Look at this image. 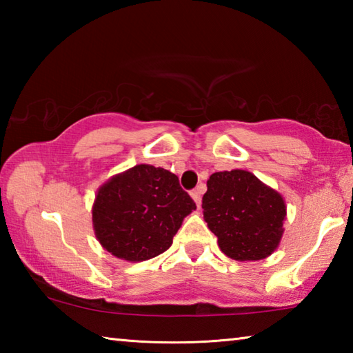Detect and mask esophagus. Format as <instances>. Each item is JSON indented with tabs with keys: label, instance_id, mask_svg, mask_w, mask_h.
Instances as JSON below:
<instances>
[{
	"label": "esophagus",
	"instance_id": "34e87169",
	"mask_svg": "<svg viewBox=\"0 0 353 353\" xmlns=\"http://www.w3.org/2000/svg\"><path fill=\"white\" fill-rule=\"evenodd\" d=\"M191 198H193L194 199V202H196V205H201V190L198 188V190H193V191H191Z\"/></svg>",
	"mask_w": 353,
	"mask_h": 353
}]
</instances>
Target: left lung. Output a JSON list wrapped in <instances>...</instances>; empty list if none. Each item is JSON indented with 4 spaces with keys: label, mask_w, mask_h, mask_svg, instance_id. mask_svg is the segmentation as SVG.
<instances>
[{
    "label": "left lung",
    "mask_w": 353,
    "mask_h": 353,
    "mask_svg": "<svg viewBox=\"0 0 353 353\" xmlns=\"http://www.w3.org/2000/svg\"><path fill=\"white\" fill-rule=\"evenodd\" d=\"M202 208L208 229L230 259L261 260L277 249L286 216L285 201L252 172H214L207 181Z\"/></svg>",
    "instance_id": "left-lung-1"
}]
</instances>
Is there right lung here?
<instances>
[{"label": "right lung", "instance_id": "right-lung-1", "mask_svg": "<svg viewBox=\"0 0 353 353\" xmlns=\"http://www.w3.org/2000/svg\"><path fill=\"white\" fill-rule=\"evenodd\" d=\"M194 208L176 174L137 165L99 188L93 204L94 234L118 259L149 260L171 246L183 218Z\"/></svg>", "mask_w": 353, "mask_h": 353}]
</instances>
